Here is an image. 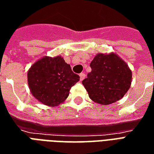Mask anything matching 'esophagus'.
<instances>
[{
	"mask_svg": "<svg viewBox=\"0 0 154 154\" xmlns=\"http://www.w3.org/2000/svg\"><path fill=\"white\" fill-rule=\"evenodd\" d=\"M85 77H86V74L84 73V72H82V73L80 74V79L81 81H82L85 78Z\"/></svg>",
	"mask_w": 154,
	"mask_h": 154,
	"instance_id": "1",
	"label": "esophagus"
}]
</instances>
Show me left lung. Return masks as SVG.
<instances>
[{
	"label": "left lung",
	"mask_w": 154,
	"mask_h": 154,
	"mask_svg": "<svg viewBox=\"0 0 154 154\" xmlns=\"http://www.w3.org/2000/svg\"><path fill=\"white\" fill-rule=\"evenodd\" d=\"M91 72L82 81L91 100L110 105L121 99L131 85L132 72L115 54H97L90 64Z\"/></svg>",
	"instance_id": "obj_1"
}]
</instances>
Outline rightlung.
Wrapping results in <instances>:
<instances>
[{
    "mask_svg": "<svg viewBox=\"0 0 154 154\" xmlns=\"http://www.w3.org/2000/svg\"><path fill=\"white\" fill-rule=\"evenodd\" d=\"M28 83L33 96L44 105L57 106L67 99L71 87L80 80L63 57H44L28 72Z\"/></svg>",
    "mask_w": 154,
    "mask_h": 154,
    "instance_id": "obj_1",
    "label": "right lung"
}]
</instances>
